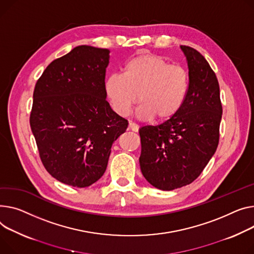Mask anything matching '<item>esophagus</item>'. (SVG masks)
Instances as JSON below:
<instances>
[{
	"instance_id": "34e87169",
	"label": "esophagus",
	"mask_w": 254,
	"mask_h": 254,
	"mask_svg": "<svg viewBox=\"0 0 254 254\" xmlns=\"http://www.w3.org/2000/svg\"><path fill=\"white\" fill-rule=\"evenodd\" d=\"M128 129L132 130V131H138L139 130V126L137 124H134L132 122L128 123Z\"/></svg>"
}]
</instances>
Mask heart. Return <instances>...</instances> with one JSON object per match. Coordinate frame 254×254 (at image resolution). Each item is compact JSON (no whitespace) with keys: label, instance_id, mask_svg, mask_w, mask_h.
Segmentation results:
<instances>
[{"label":"heart","instance_id":"1","mask_svg":"<svg viewBox=\"0 0 254 254\" xmlns=\"http://www.w3.org/2000/svg\"><path fill=\"white\" fill-rule=\"evenodd\" d=\"M188 91L189 74L183 66L149 53L129 59L122 75L112 74L105 80V92L114 111L127 116L139 100L142 104L137 115L143 121L171 120L182 109Z\"/></svg>","mask_w":254,"mask_h":254}]
</instances>
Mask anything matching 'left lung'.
I'll return each mask as SVG.
<instances>
[{
  "mask_svg": "<svg viewBox=\"0 0 254 254\" xmlns=\"http://www.w3.org/2000/svg\"><path fill=\"white\" fill-rule=\"evenodd\" d=\"M189 67V91L179 113L158 126L142 127L140 166L155 188L171 191L194 182L214 154L223 106L219 84L198 51L181 46Z\"/></svg>",
  "mask_w": 254,
  "mask_h": 254,
  "instance_id": "1",
  "label": "left lung"
}]
</instances>
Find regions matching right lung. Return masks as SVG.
<instances>
[{
  "label": "right lung",
  "mask_w": 254,
  "mask_h": 254,
  "mask_svg": "<svg viewBox=\"0 0 254 254\" xmlns=\"http://www.w3.org/2000/svg\"><path fill=\"white\" fill-rule=\"evenodd\" d=\"M109 50L78 46L51 62L38 79L29 116L47 172L89 187L106 171L111 146L127 127L106 100Z\"/></svg>",
  "instance_id": "obj_1"
}]
</instances>
